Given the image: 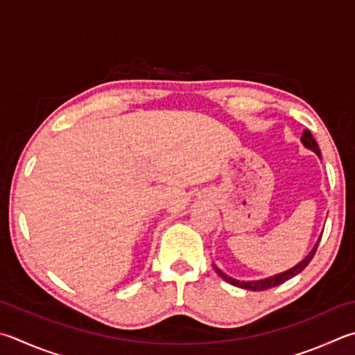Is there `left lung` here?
I'll return each instance as SVG.
<instances>
[{
  "label": "left lung",
  "instance_id": "1",
  "mask_svg": "<svg viewBox=\"0 0 355 355\" xmlns=\"http://www.w3.org/2000/svg\"><path fill=\"white\" fill-rule=\"evenodd\" d=\"M301 143H302V146L306 147V149H311L313 153H317V155L321 158L320 147H318V144H317V141H315V138L312 137L311 132H309V130L302 132V135H301ZM320 239H321V236H320ZM320 239L317 241V243L313 245V248H312L311 251H309V254H307V256L304 257V259H302L300 263H296L295 267L286 270V272L278 273V275H273V276H268V278H263V279H257V281H239V279L231 278V276H228L227 273H223L222 270L216 266V263H212V267H214L216 273H217L218 276H220V278H222L223 281H227L228 284H233V286L241 287V288L253 290V292H257V290H267V288H272V287L279 286V284H282V282H286L287 279L293 278L295 275L301 273L302 270H304V268L309 266V262L312 261V257H313V254H315V251H317V247H318V243H320Z\"/></svg>",
  "mask_w": 355,
  "mask_h": 355
}]
</instances>
